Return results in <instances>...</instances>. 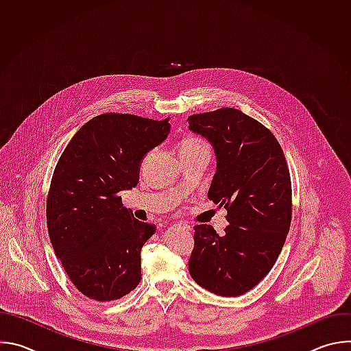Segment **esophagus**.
Segmentation results:
<instances>
[{
  "mask_svg": "<svg viewBox=\"0 0 351 351\" xmlns=\"http://www.w3.org/2000/svg\"><path fill=\"white\" fill-rule=\"evenodd\" d=\"M175 226L182 228V229H184V230H191V226H190L189 223H186V222H178Z\"/></svg>",
  "mask_w": 351,
  "mask_h": 351,
  "instance_id": "obj_1",
  "label": "esophagus"
}]
</instances>
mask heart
<instances>
[{
  "instance_id": "1",
  "label": "heart",
  "mask_w": 351,
  "mask_h": 351,
  "mask_svg": "<svg viewBox=\"0 0 351 351\" xmlns=\"http://www.w3.org/2000/svg\"><path fill=\"white\" fill-rule=\"evenodd\" d=\"M197 148H208L207 143L199 140V138H186L180 147H179V152H186V149H197Z\"/></svg>"
}]
</instances>
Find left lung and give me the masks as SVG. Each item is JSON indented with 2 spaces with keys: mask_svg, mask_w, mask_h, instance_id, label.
<instances>
[{
  "mask_svg": "<svg viewBox=\"0 0 351 351\" xmlns=\"http://www.w3.org/2000/svg\"><path fill=\"white\" fill-rule=\"evenodd\" d=\"M189 129L214 147L217 172L208 198L228 211L219 236L211 225L194 226L189 272L202 287L223 297L252 290L271 271L291 221V182L272 132L234 108L195 114Z\"/></svg>",
  "mask_w": 351,
  "mask_h": 351,
  "instance_id": "obj_1",
  "label": "left lung"
}]
</instances>
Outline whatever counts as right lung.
<instances>
[{"mask_svg": "<svg viewBox=\"0 0 351 351\" xmlns=\"http://www.w3.org/2000/svg\"><path fill=\"white\" fill-rule=\"evenodd\" d=\"M171 130L169 118L101 114L72 137L47 197V228L75 287L95 302L130 293L141 279L140 252L156 232L118 194L138 183L144 156Z\"/></svg>", "mask_w": 351, "mask_h": 351, "instance_id": "right-lung-1", "label": "right lung"}]
</instances>
